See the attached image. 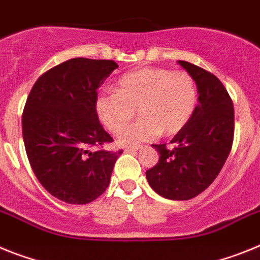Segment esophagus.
<instances>
[{
	"label": "esophagus",
	"mask_w": 260,
	"mask_h": 260,
	"mask_svg": "<svg viewBox=\"0 0 260 260\" xmlns=\"http://www.w3.org/2000/svg\"><path fill=\"white\" fill-rule=\"evenodd\" d=\"M141 149V146L137 145V146H127V148H124V152L125 153H132V152H137V150H140Z\"/></svg>",
	"instance_id": "obj_1"
}]
</instances>
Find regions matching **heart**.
I'll use <instances>...</instances> for the list:
<instances>
[{
	"mask_svg": "<svg viewBox=\"0 0 260 260\" xmlns=\"http://www.w3.org/2000/svg\"><path fill=\"white\" fill-rule=\"evenodd\" d=\"M198 102L195 81L184 72L164 68H141L124 74L116 91H106L95 98L99 120L111 132L125 127L136 115L141 119L121 131L120 145L149 141L161 132L175 135L186 127Z\"/></svg>",
	"mask_w": 260,
	"mask_h": 260,
	"instance_id": "heart-1",
	"label": "heart"
}]
</instances>
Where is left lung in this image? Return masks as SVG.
Returning <instances> with one entry per match:
<instances>
[{
	"instance_id": "obj_1",
	"label": "left lung",
	"mask_w": 260,
	"mask_h": 260,
	"mask_svg": "<svg viewBox=\"0 0 260 260\" xmlns=\"http://www.w3.org/2000/svg\"><path fill=\"white\" fill-rule=\"evenodd\" d=\"M178 62L195 81L199 103L171 140L173 149L152 145L159 159L146 171V179L159 196L180 202L208 188L224 166L233 144L234 107L217 77L191 62Z\"/></svg>"
}]
</instances>
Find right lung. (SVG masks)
<instances>
[{
  "instance_id": "right-lung-1",
  "label": "right lung",
  "mask_w": 260,
  "mask_h": 260,
  "mask_svg": "<svg viewBox=\"0 0 260 260\" xmlns=\"http://www.w3.org/2000/svg\"><path fill=\"white\" fill-rule=\"evenodd\" d=\"M117 68L112 60L72 58L40 76L22 116L24 148L36 178L68 204H87L110 184L120 152L92 146L111 143L95 111L96 90Z\"/></svg>"
}]
</instances>
